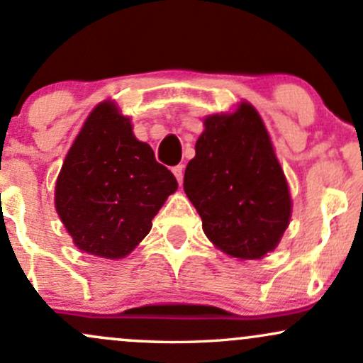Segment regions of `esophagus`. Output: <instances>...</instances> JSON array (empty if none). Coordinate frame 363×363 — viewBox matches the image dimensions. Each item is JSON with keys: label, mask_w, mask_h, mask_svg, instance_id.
Here are the masks:
<instances>
[{"label": "esophagus", "mask_w": 363, "mask_h": 363, "mask_svg": "<svg viewBox=\"0 0 363 363\" xmlns=\"http://www.w3.org/2000/svg\"><path fill=\"white\" fill-rule=\"evenodd\" d=\"M172 172H174V176H176L179 184H182V179H184L182 172H184V167H182V165H176V167H172Z\"/></svg>", "instance_id": "obj_1"}]
</instances>
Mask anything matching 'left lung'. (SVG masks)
Segmentation results:
<instances>
[{"label": "left lung", "instance_id": "obj_1", "mask_svg": "<svg viewBox=\"0 0 363 363\" xmlns=\"http://www.w3.org/2000/svg\"><path fill=\"white\" fill-rule=\"evenodd\" d=\"M184 191L208 239L239 259H261L286 230L291 199L261 116L242 102L205 119Z\"/></svg>", "mask_w": 363, "mask_h": 363}]
</instances>
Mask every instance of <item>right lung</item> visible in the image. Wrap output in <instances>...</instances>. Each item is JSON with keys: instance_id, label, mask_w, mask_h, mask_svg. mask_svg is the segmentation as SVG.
<instances>
[{"instance_id": "1", "label": "right lung", "mask_w": 363, "mask_h": 363, "mask_svg": "<svg viewBox=\"0 0 363 363\" xmlns=\"http://www.w3.org/2000/svg\"><path fill=\"white\" fill-rule=\"evenodd\" d=\"M177 181L114 102L90 112L56 181V211L83 252L121 259L152 228Z\"/></svg>"}]
</instances>
